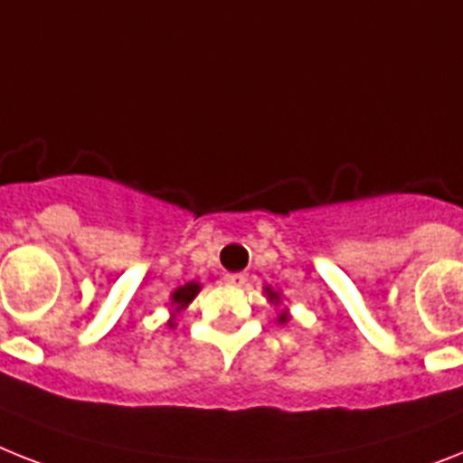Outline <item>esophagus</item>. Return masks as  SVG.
Returning a JSON list of instances; mask_svg holds the SVG:
<instances>
[{"mask_svg": "<svg viewBox=\"0 0 463 463\" xmlns=\"http://www.w3.org/2000/svg\"><path fill=\"white\" fill-rule=\"evenodd\" d=\"M224 281H227L229 286H243L248 281V277L246 274L236 272V274H227V277H224Z\"/></svg>", "mask_w": 463, "mask_h": 463, "instance_id": "1", "label": "esophagus"}]
</instances>
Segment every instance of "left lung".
I'll return each mask as SVG.
<instances>
[{
  "label": "left lung",
  "mask_w": 463,
  "mask_h": 463,
  "mask_svg": "<svg viewBox=\"0 0 463 463\" xmlns=\"http://www.w3.org/2000/svg\"><path fill=\"white\" fill-rule=\"evenodd\" d=\"M265 293H267V300H269V303H274V305L281 303V298H279V293L274 291L272 286H265ZM277 322H279V324L288 322V312H286V309H281V312H279V315H277Z\"/></svg>",
  "instance_id": "1"
}]
</instances>
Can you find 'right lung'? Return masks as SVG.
<instances>
[{"label": "right lung", "instance_id": "1", "mask_svg": "<svg viewBox=\"0 0 463 463\" xmlns=\"http://www.w3.org/2000/svg\"><path fill=\"white\" fill-rule=\"evenodd\" d=\"M198 291H201V284H198V281H189V284L175 288V291H172V296H170L172 309H175V312L184 309L186 305H189L191 300L198 296ZM170 326H172V319H170Z\"/></svg>", "mask_w": 463, "mask_h": 463}]
</instances>
